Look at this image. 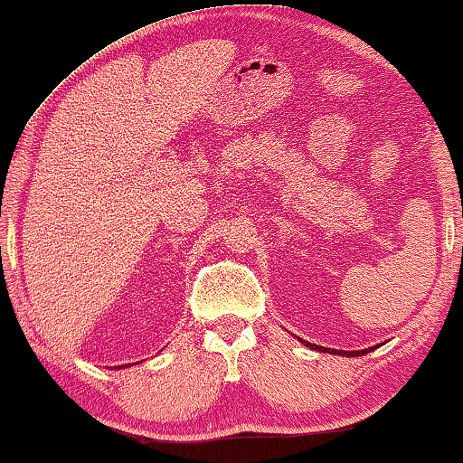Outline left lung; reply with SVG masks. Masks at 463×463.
<instances>
[{"mask_svg":"<svg viewBox=\"0 0 463 463\" xmlns=\"http://www.w3.org/2000/svg\"><path fill=\"white\" fill-rule=\"evenodd\" d=\"M307 346H311L313 350H321V352H329L327 348H324V346H317V344H309L307 342ZM371 350H375V348H366V350H350V352H346V350H332L334 354H340V356H361V354H366V352H371Z\"/></svg>","mask_w":463,"mask_h":463,"instance_id":"1","label":"left lung"}]
</instances>
